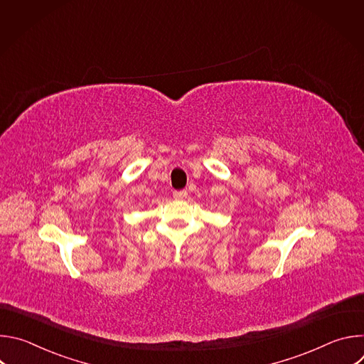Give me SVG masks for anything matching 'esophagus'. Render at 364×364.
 I'll return each instance as SVG.
<instances>
[{
    "instance_id": "34e87169",
    "label": "esophagus",
    "mask_w": 364,
    "mask_h": 364,
    "mask_svg": "<svg viewBox=\"0 0 364 364\" xmlns=\"http://www.w3.org/2000/svg\"><path fill=\"white\" fill-rule=\"evenodd\" d=\"M187 196H188V193L186 190H180V191H174L173 193V197L176 200H184V198H187Z\"/></svg>"
}]
</instances>
